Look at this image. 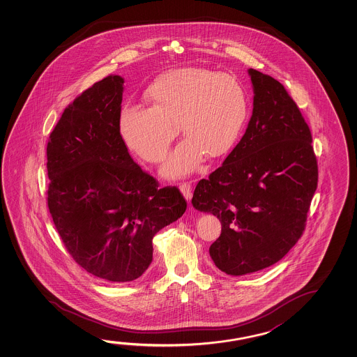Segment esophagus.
I'll return each instance as SVG.
<instances>
[{"label":"esophagus","mask_w":357,"mask_h":357,"mask_svg":"<svg viewBox=\"0 0 357 357\" xmlns=\"http://www.w3.org/2000/svg\"><path fill=\"white\" fill-rule=\"evenodd\" d=\"M179 189H181V194L184 195V198L187 199L188 202H190V199H192V183H189V181L181 183Z\"/></svg>","instance_id":"esophagus-1"}]
</instances>
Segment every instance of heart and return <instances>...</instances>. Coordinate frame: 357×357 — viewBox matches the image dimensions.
I'll use <instances>...</instances> for the list:
<instances>
[{"mask_svg":"<svg viewBox=\"0 0 357 357\" xmlns=\"http://www.w3.org/2000/svg\"><path fill=\"white\" fill-rule=\"evenodd\" d=\"M146 97L152 108L124 105L118 130L129 152L148 163H160L179 124L185 138L163 167L169 178L193 173L205 154H227L249 114L245 88L235 77L199 67L165 72L146 88Z\"/></svg>","mask_w":357,"mask_h":357,"instance_id":"b5f03b06","label":"heart"}]
</instances>
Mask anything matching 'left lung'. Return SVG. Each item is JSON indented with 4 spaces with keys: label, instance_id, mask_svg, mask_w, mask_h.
<instances>
[{
    "label": "left lung",
    "instance_id": "1",
    "mask_svg": "<svg viewBox=\"0 0 357 357\" xmlns=\"http://www.w3.org/2000/svg\"><path fill=\"white\" fill-rule=\"evenodd\" d=\"M254 89L245 135L194 190L195 209L222 222L209 248L216 268L240 276L269 268L303 235L317 188L309 126L273 77L248 70Z\"/></svg>",
    "mask_w": 357,
    "mask_h": 357
}]
</instances>
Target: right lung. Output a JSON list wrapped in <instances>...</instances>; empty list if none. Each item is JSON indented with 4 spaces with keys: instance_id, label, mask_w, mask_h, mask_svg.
Masks as SVG:
<instances>
[{
    "instance_id": "1",
    "label": "right lung",
    "mask_w": 357,
    "mask_h": 357,
    "mask_svg": "<svg viewBox=\"0 0 357 357\" xmlns=\"http://www.w3.org/2000/svg\"><path fill=\"white\" fill-rule=\"evenodd\" d=\"M121 76L94 83L66 108L47 144L48 209L67 252L100 280L138 279L153 260V236L187 209L129 155L118 117Z\"/></svg>"
}]
</instances>
